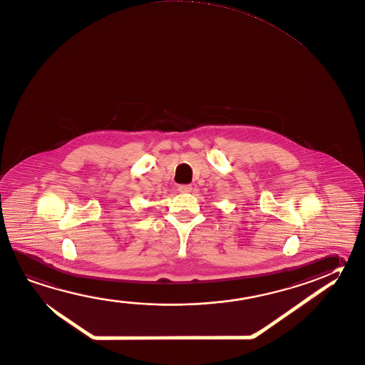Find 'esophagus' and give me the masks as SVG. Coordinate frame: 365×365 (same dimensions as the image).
<instances>
[{
    "label": "esophagus",
    "mask_w": 365,
    "mask_h": 365,
    "mask_svg": "<svg viewBox=\"0 0 365 365\" xmlns=\"http://www.w3.org/2000/svg\"><path fill=\"white\" fill-rule=\"evenodd\" d=\"M178 191L182 192V193H188V192L192 191L191 185H178Z\"/></svg>",
    "instance_id": "obj_1"
}]
</instances>
